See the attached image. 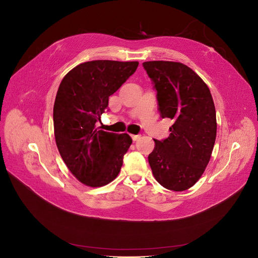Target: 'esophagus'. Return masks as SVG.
Here are the masks:
<instances>
[{
	"label": "esophagus",
	"mask_w": 258,
	"mask_h": 258,
	"mask_svg": "<svg viewBox=\"0 0 258 258\" xmlns=\"http://www.w3.org/2000/svg\"><path fill=\"white\" fill-rule=\"evenodd\" d=\"M140 138H141V135H131V139L134 140V141H138Z\"/></svg>",
	"instance_id": "obj_1"
}]
</instances>
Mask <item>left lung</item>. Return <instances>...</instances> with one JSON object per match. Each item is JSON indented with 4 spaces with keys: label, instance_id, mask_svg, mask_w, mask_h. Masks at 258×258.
I'll list each match as a JSON object with an SVG mask.
<instances>
[{
    "label": "left lung",
    "instance_id": "left-lung-1",
    "mask_svg": "<svg viewBox=\"0 0 258 258\" xmlns=\"http://www.w3.org/2000/svg\"><path fill=\"white\" fill-rule=\"evenodd\" d=\"M162 118L172 119L170 136L155 141L148 155L153 174L174 191L190 188L204 174L216 139V112L207 84L190 68L173 61H146Z\"/></svg>",
    "mask_w": 258,
    "mask_h": 258
}]
</instances>
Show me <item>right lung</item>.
Instances as JSON below:
<instances>
[{"label": "right lung", "mask_w": 258, "mask_h": 258, "mask_svg": "<svg viewBox=\"0 0 258 258\" xmlns=\"http://www.w3.org/2000/svg\"><path fill=\"white\" fill-rule=\"evenodd\" d=\"M138 61L95 60L72 69L53 104V130L62 159L83 184L101 187L118 175L132 139L97 128L108 97L136 72Z\"/></svg>", "instance_id": "obj_1"}]
</instances>
